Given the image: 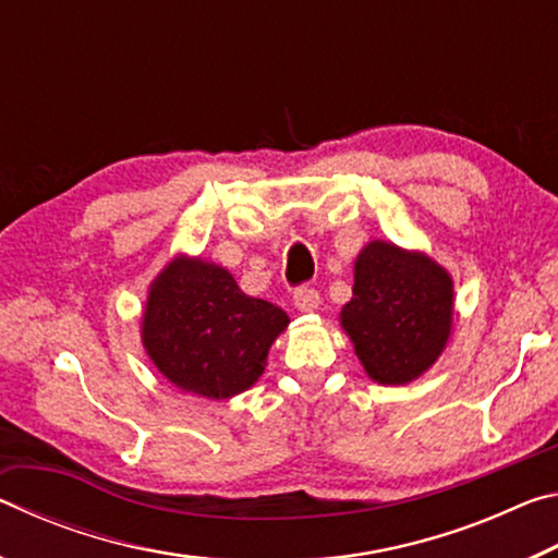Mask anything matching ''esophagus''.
Instances as JSON below:
<instances>
[{
	"label": "esophagus",
	"mask_w": 558,
	"mask_h": 558,
	"mask_svg": "<svg viewBox=\"0 0 558 558\" xmlns=\"http://www.w3.org/2000/svg\"><path fill=\"white\" fill-rule=\"evenodd\" d=\"M292 302H295L300 313H313V310H317L319 305V292L315 288L300 286L295 292H292Z\"/></svg>",
	"instance_id": "esophagus-1"
}]
</instances>
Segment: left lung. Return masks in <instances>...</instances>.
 <instances>
[{"instance_id": "1", "label": "left lung", "mask_w": 558, "mask_h": 558, "mask_svg": "<svg viewBox=\"0 0 558 558\" xmlns=\"http://www.w3.org/2000/svg\"><path fill=\"white\" fill-rule=\"evenodd\" d=\"M354 295L342 310L366 374L379 384H409L448 342L452 280L430 258L374 241L359 253Z\"/></svg>"}]
</instances>
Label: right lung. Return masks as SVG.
<instances>
[{
    "mask_svg": "<svg viewBox=\"0 0 558 558\" xmlns=\"http://www.w3.org/2000/svg\"><path fill=\"white\" fill-rule=\"evenodd\" d=\"M288 323L272 302L245 295L229 270L177 258L149 290L143 342L177 389L219 401L258 381Z\"/></svg>",
    "mask_w": 558,
    "mask_h": 558,
    "instance_id": "right-lung-1",
    "label": "right lung"
}]
</instances>
